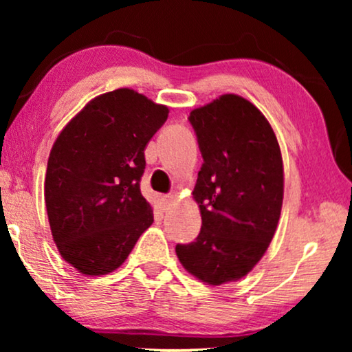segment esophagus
<instances>
[{"label": "esophagus", "instance_id": "esophagus-1", "mask_svg": "<svg viewBox=\"0 0 352 352\" xmlns=\"http://www.w3.org/2000/svg\"><path fill=\"white\" fill-rule=\"evenodd\" d=\"M173 201H175V197H171V195H163L162 200H160L162 210H163V211L170 210V206L173 205Z\"/></svg>", "mask_w": 352, "mask_h": 352}]
</instances>
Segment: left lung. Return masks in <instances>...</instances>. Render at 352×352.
Instances as JSON below:
<instances>
[{
	"mask_svg": "<svg viewBox=\"0 0 352 352\" xmlns=\"http://www.w3.org/2000/svg\"><path fill=\"white\" fill-rule=\"evenodd\" d=\"M204 163L194 187L201 214L195 242L177 243L182 266L208 285L239 280L271 243L283 200V163L266 117L224 94L192 110Z\"/></svg>",
	"mask_w": 352,
	"mask_h": 352,
	"instance_id": "left-lung-1",
	"label": "left lung"
}]
</instances>
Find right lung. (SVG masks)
Listing matches in <instances>:
<instances>
[{"label": "right lung", "mask_w": 352, "mask_h": 352, "mask_svg": "<svg viewBox=\"0 0 352 352\" xmlns=\"http://www.w3.org/2000/svg\"><path fill=\"white\" fill-rule=\"evenodd\" d=\"M166 118L165 105L122 88L94 98L57 136L46 211L57 250L81 274L104 276L122 266L153 223L141 194L144 148Z\"/></svg>", "instance_id": "add662e5"}]
</instances>
